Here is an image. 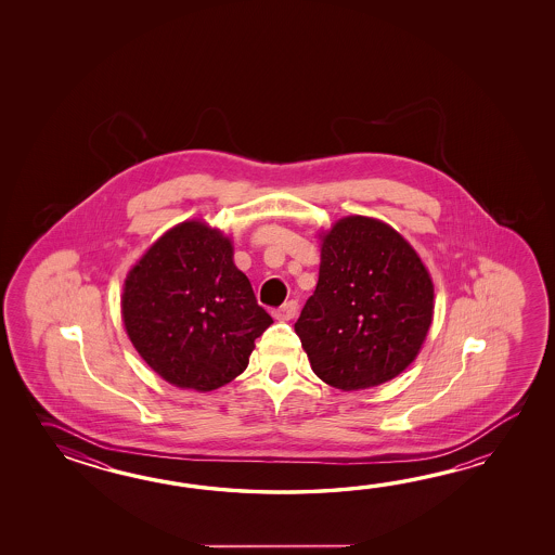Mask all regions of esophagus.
<instances>
[{
    "label": "esophagus",
    "mask_w": 555,
    "mask_h": 555,
    "mask_svg": "<svg viewBox=\"0 0 555 555\" xmlns=\"http://www.w3.org/2000/svg\"><path fill=\"white\" fill-rule=\"evenodd\" d=\"M297 315V301H285L282 307H278L275 311H273V318L278 319V321H289V319H294Z\"/></svg>",
    "instance_id": "1"
}]
</instances>
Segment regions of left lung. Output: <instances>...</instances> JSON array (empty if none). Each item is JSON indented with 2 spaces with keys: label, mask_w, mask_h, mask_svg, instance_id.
Here are the masks:
<instances>
[{
  "label": "left lung",
  "mask_w": 555,
  "mask_h": 555,
  "mask_svg": "<svg viewBox=\"0 0 555 555\" xmlns=\"http://www.w3.org/2000/svg\"><path fill=\"white\" fill-rule=\"evenodd\" d=\"M433 301L430 273L413 246L380 220L347 216L321 236L318 287L295 333L321 380L369 389L413 363Z\"/></svg>",
  "instance_id": "8db88e82"
}]
</instances>
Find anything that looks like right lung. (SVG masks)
I'll use <instances>...</instances> for the list:
<instances>
[{"label": "right lung", "mask_w": 555, "mask_h": 555, "mask_svg": "<svg viewBox=\"0 0 555 555\" xmlns=\"http://www.w3.org/2000/svg\"><path fill=\"white\" fill-rule=\"evenodd\" d=\"M122 321L146 365L180 389L224 387L273 323L220 230L190 220L158 237L122 287Z\"/></svg>", "instance_id": "add662e5"}]
</instances>
